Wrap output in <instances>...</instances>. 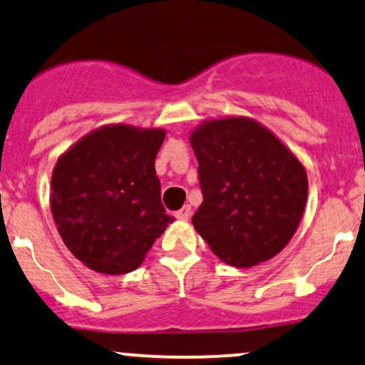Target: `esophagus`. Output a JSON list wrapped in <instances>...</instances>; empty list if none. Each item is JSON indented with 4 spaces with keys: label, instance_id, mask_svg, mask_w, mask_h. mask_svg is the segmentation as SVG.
I'll list each match as a JSON object with an SVG mask.
<instances>
[{
    "label": "esophagus",
    "instance_id": "obj_1",
    "mask_svg": "<svg viewBox=\"0 0 365 365\" xmlns=\"http://www.w3.org/2000/svg\"><path fill=\"white\" fill-rule=\"evenodd\" d=\"M190 215H192V207L188 206V204H185V206L180 209V211H177V217L182 221H187L188 217H190Z\"/></svg>",
    "mask_w": 365,
    "mask_h": 365
}]
</instances>
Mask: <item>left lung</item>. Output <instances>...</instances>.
<instances>
[{
  "label": "left lung",
  "mask_w": 365,
  "mask_h": 365,
  "mask_svg": "<svg viewBox=\"0 0 365 365\" xmlns=\"http://www.w3.org/2000/svg\"><path fill=\"white\" fill-rule=\"evenodd\" d=\"M202 204L195 232L221 261L252 267L278 255L307 204V173L269 128L247 116L202 121L190 132Z\"/></svg>",
  "instance_id": "8db88e82"
}]
</instances>
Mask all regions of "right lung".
<instances>
[{"label": "right lung", "mask_w": 365, "mask_h": 365, "mask_svg": "<svg viewBox=\"0 0 365 365\" xmlns=\"http://www.w3.org/2000/svg\"><path fill=\"white\" fill-rule=\"evenodd\" d=\"M165 137V128L110 123L58 158L49 197L53 220L70 252L89 269H137L175 221L161 204L154 168Z\"/></svg>", "instance_id": "1"}]
</instances>
